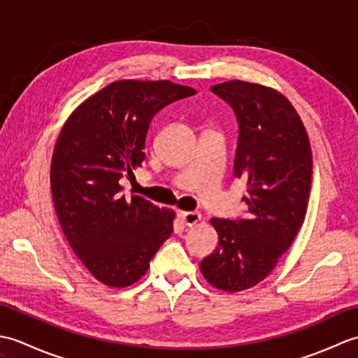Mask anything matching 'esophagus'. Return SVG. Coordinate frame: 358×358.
Here are the masks:
<instances>
[{
    "label": "esophagus",
    "instance_id": "obj_1",
    "mask_svg": "<svg viewBox=\"0 0 358 358\" xmlns=\"http://www.w3.org/2000/svg\"><path fill=\"white\" fill-rule=\"evenodd\" d=\"M180 218L183 220L185 224L187 226H194L201 220L200 212H187V210H181L180 212Z\"/></svg>",
    "mask_w": 358,
    "mask_h": 358
}]
</instances>
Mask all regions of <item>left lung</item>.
I'll return each mask as SVG.
<instances>
[{"mask_svg": "<svg viewBox=\"0 0 358 358\" xmlns=\"http://www.w3.org/2000/svg\"><path fill=\"white\" fill-rule=\"evenodd\" d=\"M238 121L234 173L246 181V218H212L218 246L200 263L203 277L224 292L260 283L305 222L313 152L305 124L278 90L232 80L210 87Z\"/></svg>", "mask_w": 358, "mask_h": 358, "instance_id": "1", "label": "left lung"}]
</instances>
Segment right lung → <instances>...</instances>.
Here are the masks:
<instances>
[{
	"instance_id": "add662e5",
	"label": "right lung",
	"mask_w": 358,
	"mask_h": 358,
	"mask_svg": "<svg viewBox=\"0 0 358 358\" xmlns=\"http://www.w3.org/2000/svg\"><path fill=\"white\" fill-rule=\"evenodd\" d=\"M195 94L167 80L113 81L83 101L58 135L50 163L58 222L81 263L106 286L138 281L171 237L175 212L140 195L126 199L120 178L141 166L155 113Z\"/></svg>"
}]
</instances>
